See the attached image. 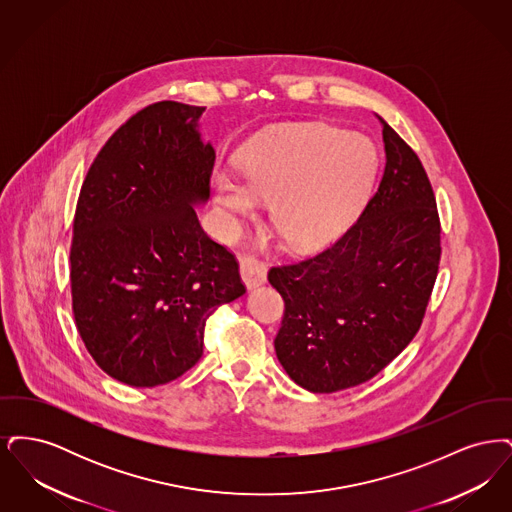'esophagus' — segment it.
Here are the masks:
<instances>
[{
  "mask_svg": "<svg viewBox=\"0 0 512 512\" xmlns=\"http://www.w3.org/2000/svg\"><path fill=\"white\" fill-rule=\"evenodd\" d=\"M240 272L247 288H257L267 282V267L255 255L245 253L240 257Z\"/></svg>",
  "mask_w": 512,
  "mask_h": 512,
  "instance_id": "1",
  "label": "esophagus"
}]
</instances>
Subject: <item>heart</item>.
Masks as SVG:
<instances>
[{"mask_svg":"<svg viewBox=\"0 0 512 512\" xmlns=\"http://www.w3.org/2000/svg\"><path fill=\"white\" fill-rule=\"evenodd\" d=\"M378 167L374 144L338 126L311 124L268 132L240 157L245 184L217 172L215 195L238 217L270 201V220L292 247H315L332 238L355 213Z\"/></svg>","mask_w":512,"mask_h":512,"instance_id":"heart-1","label":"heart"}]
</instances>
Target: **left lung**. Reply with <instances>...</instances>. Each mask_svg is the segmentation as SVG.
Here are the masks:
<instances>
[{
    "instance_id": "8db88e82",
    "label": "left lung",
    "mask_w": 512,
    "mask_h": 512,
    "mask_svg": "<svg viewBox=\"0 0 512 512\" xmlns=\"http://www.w3.org/2000/svg\"><path fill=\"white\" fill-rule=\"evenodd\" d=\"M386 169L334 244L268 270L284 299L276 357L295 384L332 393L374 378L411 343L438 278L441 224L418 155L388 122Z\"/></svg>"
}]
</instances>
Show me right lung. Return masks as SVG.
Wrapping results in <instances>:
<instances>
[{
  "label": "right lung",
  "instance_id": "right-lung-1",
  "mask_svg": "<svg viewBox=\"0 0 512 512\" xmlns=\"http://www.w3.org/2000/svg\"><path fill=\"white\" fill-rule=\"evenodd\" d=\"M205 107L157 101L99 149L71 244L76 330L96 365L136 388L169 384L203 355L205 324L244 295L236 255L203 232L215 149Z\"/></svg>",
  "mask_w": 512,
  "mask_h": 512
}]
</instances>
